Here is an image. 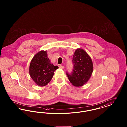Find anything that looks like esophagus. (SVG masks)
<instances>
[{
    "label": "esophagus",
    "mask_w": 127,
    "mask_h": 127,
    "mask_svg": "<svg viewBox=\"0 0 127 127\" xmlns=\"http://www.w3.org/2000/svg\"><path fill=\"white\" fill-rule=\"evenodd\" d=\"M59 67H60L61 68H62V69H63V68H64V66H62V65H60Z\"/></svg>",
    "instance_id": "obj_1"
}]
</instances>
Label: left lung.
Wrapping results in <instances>:
<instances>
[{
	"label": "left lung",
	"mask_w": 127,
	"mask_h": 127,
	"mask_svg": "<svg viewBox=\"0 0 127 127\" xmlns=\"http://www.w3.org/2000/svg\"><path fill=\"white\" fill-rule=\"evenodd\" d=\"M72 71L66 72L69 81L74 86H82L90 79L93 69L92 61L84 50L78 48L73 57Z\"/></svg>",
	"instance_id": "1"
}]
</instances>
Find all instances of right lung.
<instances>
[{
    "label": "right lung",
    "mask_w": 127,
    "mask_h": 127,
    "mask_svg": "<svg viewBox=\"0 0 127 127\" xmlns=\"http://www.w3.org/2000/svg\"><path fill=\"white\" fill-rule=\"evenodd\" d=\"M58 68L50 63L46 51H40L31 61L30 74L36 84L43 87L49 82Z\"/></svg>",
    "instance_id": "add662e5"
}]
</instances>
